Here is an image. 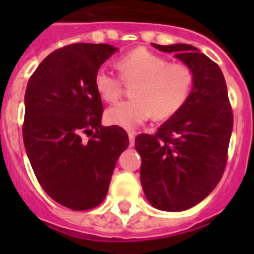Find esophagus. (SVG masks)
Segmentation results:
<instances>
[{
  "label": "esophagus",
  "mask_w": 254,
  "mask_h": 254,
  "mask_svg": "<svg viewBox=\"0 0 254 254\" xmlns=\"http://www.w3.org/2000/svg\"><path fill=\"white\" fill-rule=\"evenodd\" d=\"M127 136H129V144H130V147H133V144H134V137H136V133L129 132L127 133Z\"/></svg>",
  "instance_id": "esophagus-1"
}]
</instances>
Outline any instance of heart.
I'll return each mask as SVG.
<instances>
[{"label":"heart","instance_id":"1","mask_svg":"<svg viewBox=\"0 0 254 254\" xmlns=\"http://www.w3.org/2000/svg\"><path fill=\"white\" fill-rule=\"evenodd\" d=\"M117 74L107 66L95 72L96 92L106 102H116L127 84H134L133 99L124 100L106 111V120L111 125L134 129L154 116L167 120L176 116L185 106L193 87V73L185 64H170L144 47L127 53L117 61Z\"/></svg>","mask_w":254,"mask_h":254}]
</instances>
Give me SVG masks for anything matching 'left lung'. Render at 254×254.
I'll return each mask as SVG.
<instances>
[{
	"mask_svg": "<svg viewBox=\"0 0 254 254\" xmlns=\"http://www.w3.org/2000/svg\"><path fill=\"white\" fill-rule=\"evenodd\" d=\"M152 45L174 53L193 73L185 106L155 134H138L134 141L147 200L158 209L178 212L202 201L223 176L233 110L218 64L191 45Z\"/></svg>",
	"mask_w": 254,
	"mask_h": 254,
	"instance_id": "8db88e82",
	"label": "left lung"
}]
</instances>
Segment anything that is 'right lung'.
<instances>
[{
	"label": "right lung",
	"instance_id": "obj_1",
	"mask_svg": "<svg viewBox=\"0 0 254 254\" xmlns=\"http://www.w3.org/2000/svg\"><path fill=\"white\" fill-rule=\"evenodd\" d=\"M117 47L74 43L49 54L25 89L23 140L38 181L53 200L85 211L105 200L129 137L121 127H102L103 105L95 72ZM83 134L91 137L81 140Z\"/></svg>",
	"mask_w": 254,
	"mask_h": 254
}]
</instances>
